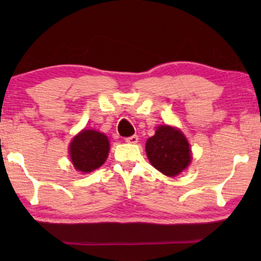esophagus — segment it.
<instances>
[{"mask_svg": "<svg viewBox=\"0 0 261 261\" xmlns=\"http://www.w3.org/2000/svg\"><path fill=\"white\" fill-rule=\"evenodd\" d=\"M138 140H139L138 135H132V137L126 138V142H128V144H137Z\"/></svg>", "mask_w": 261, "mask_h": 261, "instance_id": "esophagus-1", "label": "esophagus"}]
</instances>
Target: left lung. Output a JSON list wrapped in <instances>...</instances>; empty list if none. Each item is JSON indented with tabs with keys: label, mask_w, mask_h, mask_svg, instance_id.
I'll use <instances>...</instances> for the list:
<instances>
[{
	"label": "left lung",
	"mask_w": 261,
	"mask_h": 261,
	"mask_svg": "<svg viewBox=\"0 0 261 261\" xmlns=\"http://www.w3.org/2000/svg\"><path fill=\"white\" fill-rule=\"evenodd\" d=\"M146 153L156 170L174 177L191 162L190 146L180 130L170 126H160L146 142Z\"/></svg>",
	"instance_id": "1"
}]
</instances>
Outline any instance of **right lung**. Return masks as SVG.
<instances>
[{
    "label": "right lung",
    "mask_w": 261,
    "mask_h": 261,
    "mask_svg": "<svg viewBox=\"0 0 261 261\" xmlns=\"http://www.w3.org/2000/svg\"><path fill=\"white\" fill-rule=\"evenodd\" d=\"M108 153V138L92 129H84L74 137L70 145V156L74 169L85 173L103 165Z\"/></svg>",
    "instance_id": "obj_1"
}]
</instances>
